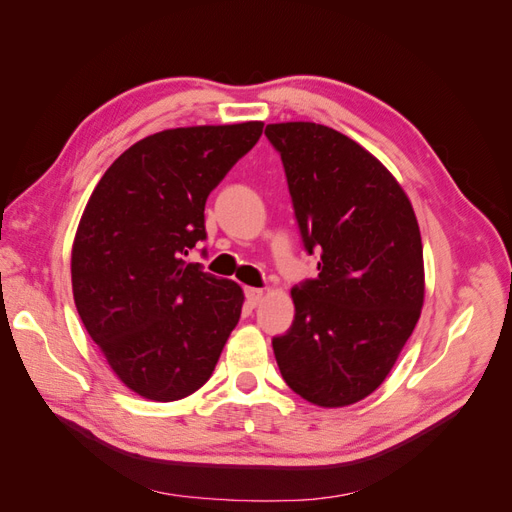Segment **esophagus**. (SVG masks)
<instances>
[{
    "instance_id": "obj_1",
    "label": "esophagus",
    "mask_w": 512,
    "mask_h": 512,
    "mask_svg": "<svg viewBox=\"0 0 512 512\" xmlns=\"http://www.w3.org/2000/svg\"><path fill=\"white\" fill-rule=\"evenodd\" d=\"M262 297H265V290L245 288V301H247V305H250V307H256L262 301Z\"/></svg>"
}]
</instances>
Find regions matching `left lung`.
Here are the masks:
<instances>
[{
    "label": "left lung",
    "mask_w": 512,
    "mask_h": 512,
    "mask_svg": "<svg viewBox=\"0 0 512 512\" xmlns=\"http://www.w3.org/2000/svg\"><path fill=\"white\" fill-rule=\"evenodd\" d=\"M318 277L292 288L294 322L273 337L290 389L320 408L374 393L425 301L423 241L410 198L367 149L312 121L269 123Z\"/></svg>",
    "instance_id": "1"
}]
</instances>
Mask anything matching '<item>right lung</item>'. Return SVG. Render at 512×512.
I'll list each match as a JSON object with an SVG mask.
<instances>
[{
    "instance_id": "1",
    "label": "right lung",
    "mask_w": 512,
    "mask_h": 512,
    "mask_svg": "<svg viewBox=\"0 0 512 512\" xmlns=\"http://www.w3.org/2000/svg\"><path fill=\"white\" fill-rule=\"evenodd\" d=\"M262 121L151 134L108 166L72 243V294L115 376L151 401L203 386L237 327V282L188 262L205 203L262 134Z\"/></svg>"
}]
</instances>
